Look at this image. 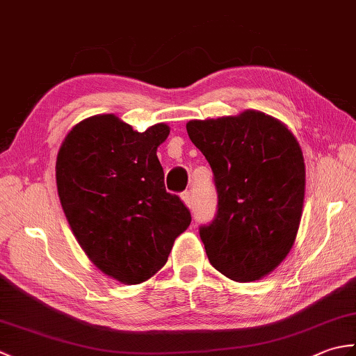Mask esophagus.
Returning <instances> with one entry per match:
<instances>
[{
    "instance_id": "esophagus-1",
    "label": "esophagus",
    "mask_w": 356,
    "mask_h": 356,
    "mask_svg": "<svg viewBox=\"0 0 356 356\" xmlns=\"http://www.w3.org/2000/svg\"><path fill=\"white\" fill-rule=\"evenodd\" d=\"M180 199H182V202L185 203L188 208H190V209L193 208V197H191V193L190 191L182 193V195H180Z\"/></svg>"
}]
</instances>
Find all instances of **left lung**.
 I'll return each mask as SVG.
<instances>
[{
    "label": "left lung",
    "mask_w": 356,
    "mask_h": 356,
    "mask_svg": "<svg viewBox=\"0 0 356 356\" xmlns=\"http://www.w3.org/2000/svg\"><path fill=\"white\" fill-rule=\"evenodd\" d=\"M186 131L218 194L216 218L200 228L209 263L234 282L261 280L286 259L300 228L306 168L297 138L257 110L190 120Z\"/></svg>",
    "instance_id": "8db88e82"
}]
</instances>
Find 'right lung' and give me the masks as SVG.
Masks as SVG:
<instances>
[{
    "label": "right lung",
    "instance_id": "right-lung-1",
    "mask_svg": "<svg viewBox=\"0 0 356 356\" xmlns=\"http://www.w3.org/2000/svg\"><path fill=\"white\" fill-rule=\"evenodd\" d=\"M168 134L166 124L139 133L116 115H96L74 125L58 151V195L73 236L122 284L157 274L191 223L184 202L165 190L156 151Z\"/></svg>",
    "mask_w": 356,
    "mask_h": 356
}]
</instances>
